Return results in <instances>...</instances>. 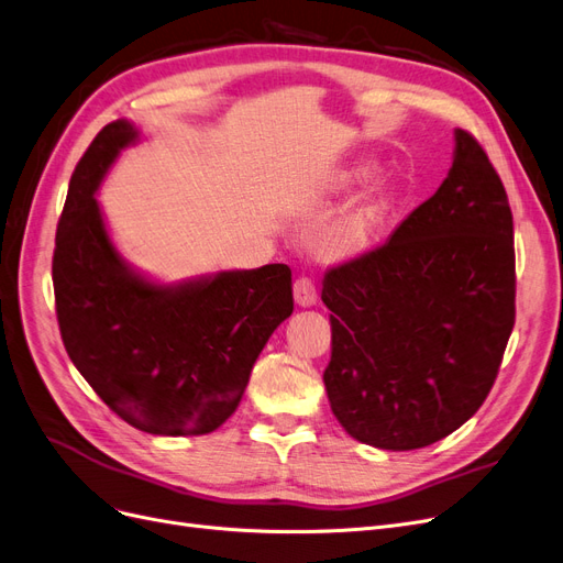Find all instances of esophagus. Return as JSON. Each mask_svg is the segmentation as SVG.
I'll use <instances>...</instances> for the list:
<instances>
[{"label": "esophagus", "mask_w": 563, "mask_h": 563, "mask_svg": "<svg viewBox=\"0 0 563 563\" xmlns=\"http://www.w3.org/2000/svg\"><path fill=\"white\" fill-rule=\"evenodd\" d=\"M294 296H296V302L300 307H313V305H317V300H319L317 286H313V282L309 277H298L296 279Z\"/></svg>", "instance_id": "34e87169"}]
</instances>
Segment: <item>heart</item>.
Wrapping results in <instances>:
<instances>
[{
  "mask_svg": "<svg viewBox=\"0 0 563 563\" xmlns=\"http://www.w3.org/2000/svg\"><path fill=\"white\" fill-rule=\"evenodd\" d=\"M365 170L367 168H357L353 173H346L342 177V183H353L355 177L365 175ZM390 198H393L390 185L386 183V179H376V183L355 200L351 212L340 223H336V229L328 238L325 252L330 256H344V254L357 250V246L372 235L376 223L384 219L386 210L390 208Z\"/></svg>",
  "mask_w": 563,
  "mask_h": 563,
  "instance_id": "obj_1",
  "label": "heart"
}]
</instances>
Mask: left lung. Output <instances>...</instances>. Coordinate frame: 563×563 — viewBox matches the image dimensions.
Instances as JSON below:
<instances>
[{
	"label": "left lung",
	"mask_w": 563,
	"mask_h": 563,
	"mask_svg": "<svg viewBox=\"0 0 563 563\" xmlns=\"http://www.w3.org/2000/svg\"><path fill=\"white\" fill-rule=\"evenodd\" d=\"M323 372L344 430L384 451L424 448L489 395L515 325L512 212L468 131L453 168L376 250L330 267Z\"/></svg>",
	"instance_id": "obj_1"
}]
</instances>
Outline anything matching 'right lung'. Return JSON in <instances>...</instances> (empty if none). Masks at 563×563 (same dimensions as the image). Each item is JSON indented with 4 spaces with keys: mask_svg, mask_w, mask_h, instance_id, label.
Returning <instances> with one entry per match:
<instances>
[{
    "mask_svg": "<svg viewBox=\"0 0 563 563\" xmlns=\"http://www.w3.org/2000/svg\"><path fill=\"white\" fill-rule=\"evenodd\" d=\"M136 139L126 120L106 124L71 175L53 254L62 342L131 427L208 434L238 409L258 353L294 313L290 267L269 263L177 286L133 273L108 238L95 191Z\"/></svg>",
    "mask_w": 563,
    "mask_h": 563,
    "instance_id": "add662e5",
    "label": "right lung"
}]
</instances>
